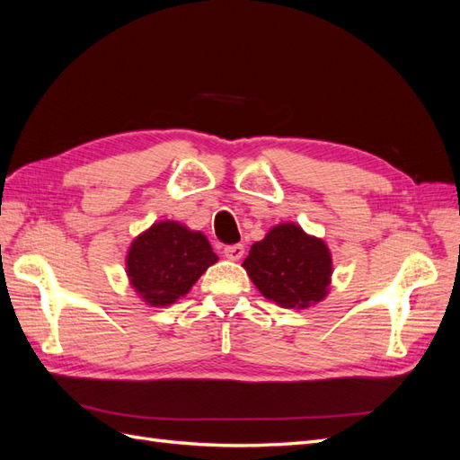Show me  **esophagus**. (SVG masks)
<instances>
[{"instance_id": "esophagus-1", "label": "esophagus", "mask_w": 460, "mask_h": 460, "mask_svg": "<svg viewBox=\"0 0 460 460\" xmlns=\"http://www.w3.org/2000/svg\"><path fill=\"white\" fill-rule=\"evenodd\" d=\"M245 253V247L242 243H235V245H226L225 247V257L230 261H240Z\"/></svg>"}]
</instances>
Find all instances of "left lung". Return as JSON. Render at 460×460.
<instances>
[{"label": "left lung", "instance_id": "8db88e82", "mask_svg": "<svg viewBox=\"0 0 460 460\" xmlns=\"http://www.w3.org/2000/svg\"><path fill=\"white\" fill-rule=\"evenodd\" d=\"M242 267L262 297L284 309H309L330 294V247L296 222L272 226L252 245Z\"/></svg>", "mask_w": 460, "mask_h": 460}]
</instances>
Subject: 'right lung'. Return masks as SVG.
<instances>
[{
	"instance_id": "add662e5",
	"label": "right lung",
	"mask_w": 460,
	"mask_h": 460,
	"mask_svg": "<svg viewBox=\"0 0 460 460\" xmlns=\"http://www.w3.org/2000/svg\"><path fill=\"white\" fill-rule=\"evenodd\" d=\"M217 261L203 232L178 220H159L132 240L124 264L137 297L151 307H169L190 294Z\"/></svg>"
}]
</instances>
